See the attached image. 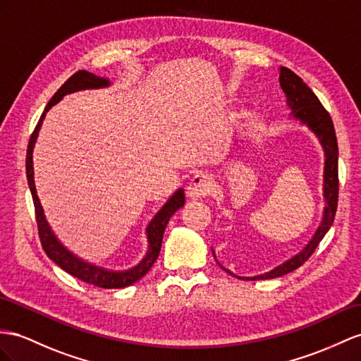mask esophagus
I'll list each match as a JSON object with an SVG mask.
<instances>
[{
  "label": "esophagus",
  "instance_id": "34e87169",
  "mask_svg": "<svg viewBox=\"0 0 361 361\" xmlns=\"http://www.w3.org/2000/svg\"><path fill=\"white\" fill-rule=\"evenodd\" d=\"M214 189V181H212L210 175L206 172H197L193 175L189 186H188V197L198 200V198H204Z\"/></svg>",
  "mask_w": 361,
  "mask_h": 361
}]
</instances>
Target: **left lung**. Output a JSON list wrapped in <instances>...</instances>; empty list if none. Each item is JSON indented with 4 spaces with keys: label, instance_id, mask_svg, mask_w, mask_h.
I'll use <instances>...</instances> for the list:
<instances>
[{
    "label": "left lung",
    "instance_id": "left-lung-1",
    "mask_svg": "<svg viewBox=\"0 0 361 361\" xmlns=\"http://www.w3.org/2000/svg\"><path fill=\"white\" fill-rule=\"evenodd\" d=\"M279 84L282 91L286 96V105L291 109V117L294 120H299L302 125L307 126L311 133H314L319 138V142L325 152V171H323V198H325L326 206L323 209V218L322 223L317 227L316 233L311 238V241L303 247V250L298 255L290 257L288 261L274 267L273 270L267 271L264 274H257L253 277L245 276H236L230 270L224 269L223 265L219 267L226 270L228 274H233L238 279L243 281H261V279H274V277H281L286 273H291L293 270L299 269V267L308 259L314 253L317 245L326 235L329 227L334 223V216L337 212V201H338V146H337V137L334 123H332L331 116L328 111L323 108L317 96L314 94L312 90L305 84V82L293 73L290 68L281 67L279 68ZM215 256V252L212 250ZM216 257V256H215Z\"/></svg>",
    "mask_w": 361,
    "mask_h": 361
}]
</instances>
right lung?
Masks as SVG:
<instances>
[{"label": "right lung", "instance_id": "add662e5", "mask_svg": "<svg viewBox=\"0 0 361 361\" xmlns=\"http://www.w3.org/2000/svg\"><path fill=\"white\" fill-rule=\"evenodd\" d=\"M111 82L105 78H99L92 73H88L85 70H80L75 73L66 84H63L51 100L45 106L44 113L39 118L38 125H36L35 131L30 137L29 147H27V157H25V172H27V181H29V188L32 192V198H33V204H35V214H36V223H38V232L41 238V244L44 252L47 253L50 259L59 265L63 271H67L68 274L78 277V279L84 281L87 283L100 286V288H125V286L133 285L134 282L140 281L142 277L151 270V267L159 257L160 248H161V241H163V235H164V228L168 226L171 216L177 212L180 207L184 206V190L178 189L173 195L166 201V204L157 212V215L152 218V221L146 227V236H147V252L143 259L138 262L135 267L129 270L123 271H114V270H108L104 269V267H99L94 264H90L87 261L82 259V257L76 256L75 253H71L68 248L63 245L56 235L53 233V230L50 224L47 223L44 215V209L41 206V201L38 198V193H36L35 188V172H33V147L36 143V138H38L39 129L42 126V122L45 118V114L47 111L56 105L61 99L70 94V92H76L80 90H96V88H105L109 87Z\"/></svg>", "mask_w": 361, "mask_h": 361}]
</instances>
